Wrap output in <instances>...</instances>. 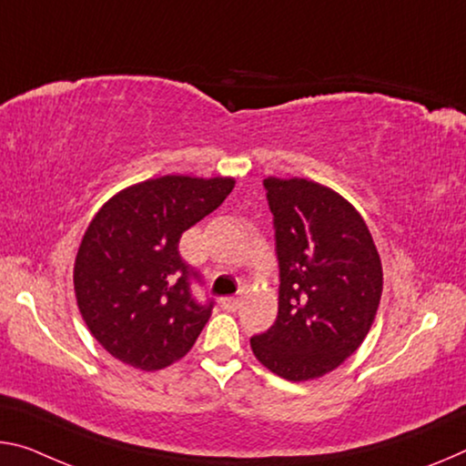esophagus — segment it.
Returning <instances> with one entry per match:
<instances>
[{"label":"esophagus","mask_w":466,"mask_h":466,"mask_svg":"<svg viewBox=\"0 0 466 466\" xmlns=\"http://www.w3.org/2000/svg\"><path fill=\"white\" fill-rule=\"evenodd\" d=\"M221 309H226V311H236V309L240 307V299L238 297H226L219 300Z\"/></svg>","instance_id":"1"}]
</instances>
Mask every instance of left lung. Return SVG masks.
Listing matches in <instances>:
<instances>
[{"mask_svg": "<svg viewBox=\"0 0 466 466\" xmlns=\"http://www.w3.org/2000/svg\"><path fill=\"white\" fill-rule=\"evenodd\" d=\"M276 230L278 317L250 338L257 360L288 381L321 378L363 344L383 273L360 213L305 178L263 180Z\"/></svg>", "mask_w": 466, "mask_h": 466, "instance_id": "8db88e82", "label": "left lung"}]
</instances>
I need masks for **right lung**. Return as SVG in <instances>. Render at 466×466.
<instances>
[{
  "mask_svg": "<svg viewBox=\"0 0 466 466\" xmlns=\"http://www.w3.org/2000/svg\"><path fill=\"white\" fill-rule=\"evenodd\" d=\"M234 178L161 176L114 195L88 224L74 263V292L95 339L143 371L180 360L209 321L198 273L180 257V236L224 203Z\"/></svg>",
  "mask_w": 466,
  "mask_h": 466,
  "instance_id": "add662e5",
  "label": "right lung"
}]
</instances>
